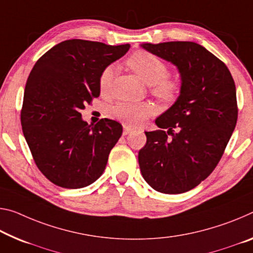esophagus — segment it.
<instances>
[{
  "mask_svg": "<svg viewBox=\"0 0 253 253\" xmlns=\"http://www.w3.org/2000/svg\"><path fill=\"white\" fill-rule=\"evenodd\" d=\"M131 130H133V128H130L129 126H127V125H124V131H123V134H124V135L129 134Z\"/></svg>",
  "mask_w": 253,
  "mask_h": 253,
  "instance_id": "1",
  "label": "esophagus"
}]
</instances>
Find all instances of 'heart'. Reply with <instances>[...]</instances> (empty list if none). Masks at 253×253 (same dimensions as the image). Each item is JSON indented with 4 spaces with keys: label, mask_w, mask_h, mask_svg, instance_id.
<instances>
[{
    "label": "heart",
    "mask_w": 253,
    "mask_h": 253,
    "mask_svg": "<svg viewBox=\"0 0 253 253\" xmlns=\"http://www.w3.org/2000/svg\"><path fill=\"white\" fill-rule=\"evenodd\" d=\"M127 65L144 83L153 85L152 92L161 101L171 102L178 97L180 83L177 80L167 78L169 69L158 56L145 50H137L128 57ZM114 73L115 67L112 65L102 71L99 79V86L102 93L110 90ZM154 111V106L148 102H118L110 108L109 115L129 126H139Z\"/></svg>",
    "instance_id": "heart-1"
}]
</instances>
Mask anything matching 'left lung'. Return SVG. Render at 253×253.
I'll return each mask as SVG.
<instances>
[{
	"mask_svg": "<svg viewBox=\"0 0 253 253\" xmlns=\"http://www.w3.org/2000/svg\"><path fill=\"white\" fill-rule=\"evenodd\" d=\"M148 53L177 67L179 97L145 131L138 152L142 175L154 190L182 194L217 166L238 120L236 90L225 64L192 42L142 43Z\"/></svg>",
	"mask_w": 253,
	"mask_h": 253,
	"instance_id": "left-lung-1",
	"label": "left lung"
}]
</instances>
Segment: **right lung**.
I'll list each match as a JSON object with an SVG mask.
<instances>
[{"instance_id":"obj_1","label":"right lung","mask_w":253,"mask_h":253,"mask_svg":"<svg viewBox=\"0 0 253 253\" xmlns=\"http://www.w3.org/2000/svg\"><path fill=\"white\" fill-rule=\"evenodd\" d=\"M129 47L65 40L31 70L23 95L22 131L38 169L56 186L86 187L105 171L123 127L108 118L89 125L81 110L100 95L102 71Z\"/></svg>"}]
</instances>
